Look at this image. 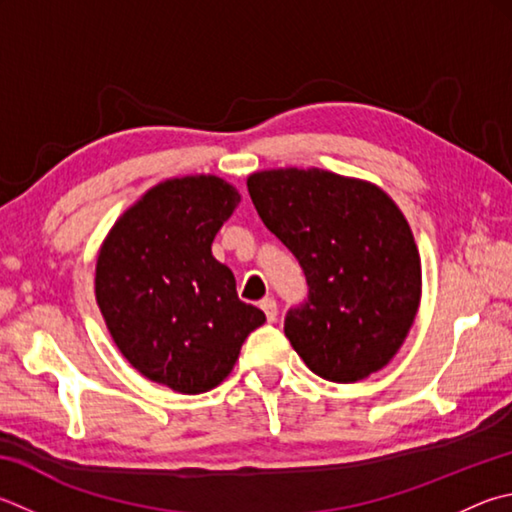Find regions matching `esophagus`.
<instances>
[{"label":"esophagus","instance_id":"34e87169","mask_svg":"<svg viewBox=\"0 0 512 512\" xmlns=\"http://www.w3.org/2000/svg\"><path fill=\"white\" fill-rule=\"evenodd\" d=\"M259 309L266 313V320L268 322H275L277 320V302L273 297H264L262 302H259Z\"/></svg>","mask_w":512,"mask_h":512}]
</instances>
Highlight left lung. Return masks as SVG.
<instances>
[{
	"mask_svg": "<svg viewBox=\"0 0 512 512\" xmlns=\"http://www.w3.org/2000/svg\"><path fill=\"white\" fill-rule=\"evenodd\" d=\"M248 192L309 286L284 315L306 367L331 383L383 369L421 302V257L403 212L376 185L318 167L257 172Z\"/></svg>",
	"mask_w": 512,
	"mask_h": 512,
	"instance_id": "1",
	"label": "left lung"
}]
</instances>
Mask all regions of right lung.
Returning <instances> with one entry per match:
<instances>
[{"mask_svg":"<svg viewBox=\"0 0 512 512\" xmlns=\"http://www.w3.org/2000/svg\"><path fill=\"white\" fill-rule=\"evenodd\" d=\"M239 203L217 176L156 185L100 248L96 300L120 353L145 378L181 394L217 387L266 315L237 297L212 239Z\"/></svg>","mask_w":512,"mask_h":512,"instance_id":"1","label":"right lung"}]
</instances>
